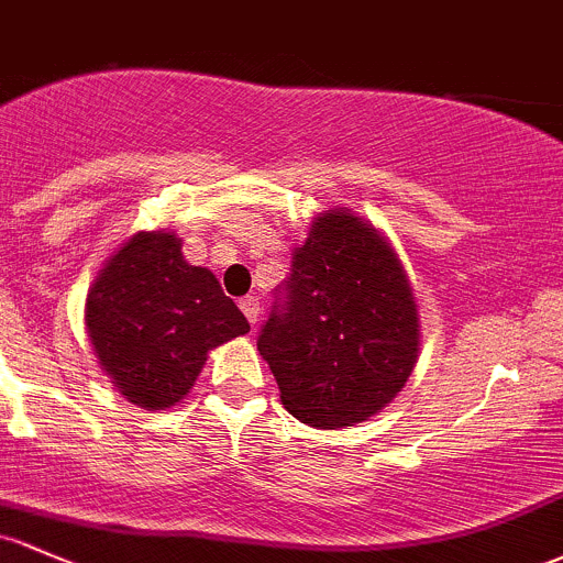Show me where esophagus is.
<instances>
[{"label":"esophagus","instance_id":"34e87169","mask_svg":"<svg viewBox=\"0 0 563 563\" xmlns=\"http://www.w3.org/2000/svg\"><path fill=\"white\" fill-rule=\"evenodd\" d=\"M241 311H244V317L250 319V324L255 328L257 324V317H260V300L255 298V295H246V298H241Z\"/></svg>","mask_w":563,"mask_h":563}]
</instances>
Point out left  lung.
Masks as SVG:
<instances>
[{
    "label": "left lung",
    "instance_id": "8db88e82",
    "mask_svg": "<svg viewBox=\"0 0 563 563\" xmlns=\"http://www.w3.org/2000/svg\"><path fill=\"white\" fill-rule=\"evenodd\" d=\"M257 335L282 405L354 427L397 397L419 360V311L389 241L349 209L313 220Z\"/></svg>",
    "mask_w": 563,
    "mask_h": 563
}]
</instances>
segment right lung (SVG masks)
<instances>
[{
	"label": "right lung",
	"mask_w": 563,
	"mask_h": 563,
	"mask_svg": "<svg viewBox=\"0 0 563 563\" xmlns=\"http://www.w3.org/2000/svg\"><path fill=\"white\" fill-rule=\"evenodd\" d=\"M99 365L120 395L147 410L177 405L207 354L250 322L209 268L183 257L174 233H136L107 260L86 303Z\"/></svg>",
	"instance_id": "1"
}]
</instances>
